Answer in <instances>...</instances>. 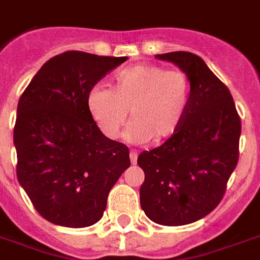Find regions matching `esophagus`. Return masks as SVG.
Returning a JSON list of instances; mask_svg holds the SVG:
<instances>
[{
  "mask_svg": "<svg viewBox=\"0 0 260 260\" xmlns=\"http://www.w3.org/2000/svg\"><path fill=\"white\" fill-rule=\"evenodd\" d=\"M131 163H132V165H135V163L138 162V151H135V150H132L131 151Z\"/></svg>",
  "mask_w": 260,
  "mask_h": 260,
  "instance_id": "34e87169",
  "label": "esophagus"
}]
</instances>
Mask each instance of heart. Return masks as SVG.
Instances as JSON below:
<instances>
[{
	"label": "heart",
	"instance_id": "obj_1",
	"mask_svg": "<svg viewBox=\"0 0 260 260\" xmlns=\"http://www.w3.org/2000/svg\"><path fill=\"white\" fill-rule=\"evenodd\" d=\"M190 100L189 77L158 64H135L117 71L112 90L94 86L87 109L102 134L117 139L131 113L128 139L143 144L166 142L181 128Z\"/></svg>",
	"mask_w": 260,
	"mask_h": 260
}]
</instances>
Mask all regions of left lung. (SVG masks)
Here are the masks:
<instances>
[{
  "label": "left lung",
  "instance_id": "left-lung-1",
  "mask_svg": "<svg viewBox=\"0 0 260 260\" xmlns=\"http://www.w3.org/2000/svg\"><path fill=\"white\" fill-rule=\"evenodd\" d=\"M156 58L189 77L190 100L177 134L139 155L146 175L140 205L156 224L185 225L205 217L224 197L239 160L242 121L228 87L200 56L175 51Z\"/></svg>",
  "mask_w": 260,
  "mask_h": 260
}]
</instances>
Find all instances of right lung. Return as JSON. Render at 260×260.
Masks as SVG:
<instances>
[{
    "label": "right lung",
    "instance_id": "1",
    "mask_svg": "<svg viewBox=\"0 0 260 260\" xmlns=\"http://www.w3.org/2000/svg\"><path fill=\"white\" fill-rule=\"evenodd\" d=\"M126 56L66 51L42 66L18 100L17 179L39 214L83 228L100 221L108 194L129 167V150L102 134L87 94Z\"/></svg>",
    "mask_w": 260,
    "mask_h": 260
}]
</instances>
